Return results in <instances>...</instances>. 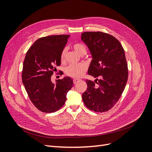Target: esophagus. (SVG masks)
<instances>
[{
    "label": "esophagus",
    "instance_id": "1",
    "mask_svg": "<svg viewBox=\"0 0 152 152\" xmlns=\"http://www.w3.org/2000/svg\"><path fill=\"white\" fill-rule=\"evenodd\" d=\"M79 79H73V84H77V82H79Z\"/></svg>",
    "mask_w": 152,
    "mask_h": 152
}]
</instances>
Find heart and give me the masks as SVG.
<instances>
[{
	"label": "heart",
	"mask_w": 152,
	"mask_h": 152,
	"mask_svg": "<svg viewBox=\"0 0 152 152\" xmlns=\"http://www.w3.org/2000/svg\"><path fill=\"white\" fill-rule=\"evenodd\" d=\"M75 51L81 56L87 53L86 45L82 43H76L73 45ZM66 49H63L61 53V61H65L66 59ZM87 70V66L84 64H77V65H70L66 67L65 70V74L74 79H79L83 76Z\"/></svg>",
	"instance_id": "obj_1"
}]
</instances>
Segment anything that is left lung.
<instances>
[{
	"label": "left lung",
	"mask_w": 152,
	"mask_h": 152,
	"mask_svg": "<svg viewBox=\"0 0 152 152\" xmlns=\"http://www.w3.org/2000/svg\"><path fill=\"white\" fill-rule=\"evenodd\" d=\"M81 39L93 57L88 74L101 78L94 82L86 80L87 88L82 94V99L91 110L107 112L120 99L127 81L128 68L124 48L113 35L102 31L84 32Z\"/></svg>",
	"instance_id": "obj_1"
}]
</instances>
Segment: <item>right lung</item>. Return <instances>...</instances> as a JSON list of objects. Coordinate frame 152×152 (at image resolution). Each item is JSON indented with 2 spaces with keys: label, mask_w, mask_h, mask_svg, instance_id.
Wrapping results in <instances>:
<instances>
[{
  "label": "right lung",
  "mask_w": 152,
  "mask_h": 152,
  "mask_svg": "<svg viewBox=\"0 0 152 152\" xmlns=\"http://www.w3.org/2000/svg\"><path fill=\"white\" fill-rule=\"evenodd\" d=\"M69 35H54L37 40L27 51L22 70V82L32 103L40 111L53 113L65 104L66 95L73 87L70 77L59 79L56 84L50 77L61 65V53Z\"/></svg>",
  "instance_id": "right-lung-1"
}]
</instances>
